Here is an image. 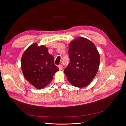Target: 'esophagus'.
<instances>
[{"instance_id": "1", "label": "esophagus", "mask_w": 126, "mask_h": 126, "mask_svg": "<svg viewBox=\"0 0 126 126\" xmlns=\"http://www.w3.org/2000/svg\"><path fill=\"white\" fill-rule=\"evenodd\" d=\"M58 68H59V69L60 70H62L63 69V66L62 65V64H60V65H59L58 66Z\"/></svg>"}]
</instances>
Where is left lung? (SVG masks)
I'll return each instance as SVG.
<instances>
[{"instance_id": "obj_1", "label": "left lung", "mask_w": 126, "mask_h": 126, "mask_svg": "<svg viewBox=\"0 0 126 126\" xmlns=\"http://www.w3.org/2000/svg\"><path fill=\"white\" fill-rule=\"evenodd\" d=\"M70 63L64 70L68 81L76 87L88 85L99 67L100 55L92 41L79 37L69 44Z\"/></svg>"}]
</instances>
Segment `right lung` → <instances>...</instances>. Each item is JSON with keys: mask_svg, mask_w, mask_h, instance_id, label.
<instances>
[{"mask_svg": "<svg viewBox=\"0 0 126 126\" xmlns=\"http://www.w3.org/2000/svg\"><path fill=\"white\" fill-rule=\"evenodd\" d=\"M54 59L44 45L34 43L29 46L21 57V67L25 78L38 89L48 85L59 68Z\"/></svg>", "mask_w": 126, "mask_h": 126, "instance_id": "add662e5", "label": "right lung"}]
</instances>
